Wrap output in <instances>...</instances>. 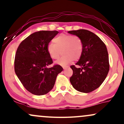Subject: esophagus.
Segmentation results:
<instances>
[{"mask_svg": "<svg viewBox=\"0 0 124 124\" xmlns=\"http://www.w3.org/2000/svg\"><path fill=\"white\" fill-rule=\"evenodd\" d=\"M68 67H62V68H63L64 70H66V69L68 68Z\"/></svg>", "mask_w": 124, "mask_h": 124, "instance_id": "obj_1", "label": "esophagus"}]
</instances>
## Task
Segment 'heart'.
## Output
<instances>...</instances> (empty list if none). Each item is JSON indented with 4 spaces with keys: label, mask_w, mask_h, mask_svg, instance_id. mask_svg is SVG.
<instances>
[{
    "label": "heart",
    "mask_w": 124,
    "mask_h": 124,
    "mask_svg": "<svg viewBox=\"0 0 124 124\" xmlns=\"http://www.w3.org/2000/svg\"><path fill=\"white\" fill-rule=\"evenodd\" d=\"M53 43L48 45L46 50L52 59H57L61 54L63 55L56 62V64L65 66L72 60L80 58L83 52V43L78 36L71 35H59L53 39Z\"/></svg>",
    "instance_id": "heart-1"
}]
</instances>
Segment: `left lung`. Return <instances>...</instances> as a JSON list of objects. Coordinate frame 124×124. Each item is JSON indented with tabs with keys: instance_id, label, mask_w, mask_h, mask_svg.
<instances>
[{
	"instance_id": "1",
	"label": "left lung",
	"mask_w": 124,
	"mask_h": 124,
	"mask_svg": "<svg viewBox=\"0 0 124 124\" xmlns=\"http://www.w3.org/2000/svg\"><path fill=\"white\" fill-rule=\"evenodd\" d=\"M69 33L78 36L83 43V52L75 65H71L73 75L70 82L77 91L89 93L99 87L109 72L107 48L100 38L86 30L70 31Z\"/></svg>"
}]
</instances>
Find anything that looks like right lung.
I'll return each instance as SVG.
<instances>
[{"instance_id": "1", "label": "right lung", "mask_w": 124, "mask_h": 124, "mask_svg": "<svg viewBox=\"0 0 124 124\" xmlns=\"http://www.w3.org/2000/svg\"><path fill=\"white\" fill-rule=\"evenodd\" d=\"M58 33L57 31L36 32L22 41L17 49L15 73L25 89L35 95H44L51 91L57 75L63 70L59 65L47 68L53 61L46 48Z\"/></svg>"}]
</instances>
